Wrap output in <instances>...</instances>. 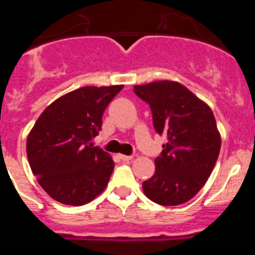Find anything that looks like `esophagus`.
Listing matches in <instances>:
<instances>
[{
	"instance_id": "34e87169",
	"label": "esophagus",
	"mask_w": 255,
	"mask_h": 255,
	"mask_svg": "<svg viewBox=\"0 0 255 255\" xmlns=\"http://www.w3.org/2000/svg\"><path fill=\"white\" fill-rule=\"evenodd\" d=\"M120 159L123 161H129L133 159V155H120Z\"/></svg>"
}]
</instances>
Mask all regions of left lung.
<instances>
[{
    "label": "left lung",
    "mask_w": 255,
    "mask_h": 255,
    "mask_svg": "<svg viewBox=\"0 0 255 255\" xmlns=\"http://www.w3.org/2000/svg\"><path fill=\"white\" fill-rule=\"evenodd\" d=\"M149 105L154 129L166 138L155 173L143 182L145 196L163 206L191 200L212 173L221 149L215 116L190 90L174 81L134 86Z\"/></svg>",
    "instance_id": "left-lung-1"
}]
</instances>
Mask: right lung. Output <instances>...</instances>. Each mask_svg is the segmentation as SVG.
<instances>
[{
	"mask_svg": "<svg viewBox=\"0 0 255 255\" xmlns=\"http://www.w3.org/2000/svg\"><path fill=\"white\" fill-rule=\"evenodd\" d=\"M117 86H86L49 105L27 139V156L34 176L56 201L81 206L101 194L115 163L92 139Z\"/></svg>",
	"mask_w": 255,
	"mask_h": 255,
	"instance_id": "right-lung-1",
	"label": "right lung"
}]
</instances>
